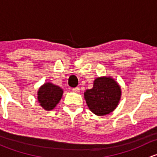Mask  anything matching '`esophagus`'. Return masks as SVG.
Returning <instances> with one entry per match:
<instances>
[{
    "label": "esophagus",
    "instance_id": "esophagus-1",
    "mask_svg": "<svg viewBox=\"0 0 157 157\" xmlns=\"http://www.w3.org/2000/svg\"><path fill=\"white\" fill-rule=\"evenodd\" d=\"M72 91L74 92V93H78L80 92V88L79 87H75V88H73L72 89Z\"/></svg>",
    "mask_w": 157,
    "mask_h": 157
}]
</instances>
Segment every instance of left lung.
<instances>
[{"mask_svg": "<svg viewBox=\"0 0 157 157\" xmlns=\"http://www.w3.org/2000/svg\"><path fill=\"white\" fill-rule=\"evenodd\" d=\"M121 97V86L108 76L96 78L92 89L84 92V99L90 110L99 116L108 115L118 106Z\"/></svg>", "mask_w": 157, "mask_h": 157, "instance_id": "8db88e82", "label": "left lung"}]
</instances>
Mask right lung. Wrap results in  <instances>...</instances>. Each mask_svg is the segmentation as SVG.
Masks as SVG:
<instances>
[{
	"mask_svg": "<svg viewBox=\"0 0 157 157\" xmlns=\"http://www.w3.org/2000/svg\"><path fill=\"white\" fill-rule=\"evenodd\" d=\"M63 93V89L50 82H47L39 88L37 92L38 102L45 110L51 111L59 103Z\"/></svg>",
	"mask_w": 157,
	"mask_h": 157,
	"instance_id": "add662e5",
	"label": "right lung"
}]
</instances>
